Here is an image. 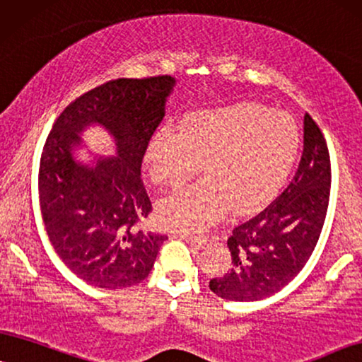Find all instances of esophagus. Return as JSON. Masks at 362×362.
I'll use <instances>...</instances> for the list:
<instances>
[{
  "instance_id": "34e87169",
  "label": "esophagus",
  "mask_w": 362,
  "mask_h": 362,
  "mask_svg": "<svg viewBox=\"0 0 362 362\" xmlns=\"http://www.w3.org/2000/svg\"><path fill=\"white\" fill-rule=\"evenodd\" d=\"M180 237L184 240L189 242L192 245H197V247H202L207 244V237H202V235H190V234H180Z\"/></svg>"
}]
</instances>
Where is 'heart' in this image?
I'll return each mask as SVG.
<instances>
[{"label":"heart","instance_id":"obj_1","mask_svg":"<svg viewBox=\"0 0 362 362\" xmlns=\"http://www.w3.org/2000/svg\"><path fill=\"white\" fill-rule=\"evenodd\" d=\"M300 145L299 127L284 112L259 103H235L185 117L180 128L167 125L150 140L145 165L153 182L180 187L199 173V184L158 204L163 226L202 232L228 210L254 212L281 189Z\"/></svg>","mask_w":362,"mask_h":362}]
</instances>
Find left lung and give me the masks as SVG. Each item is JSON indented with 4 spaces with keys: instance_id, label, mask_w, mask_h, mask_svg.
Here are the masks:
<instances>
[{
    "instance_id": "obj_1",
    "label": "left lung",
    "mask_w": 362,
    "mask_h": 362,
    "mask_svg": "<svg viewBox=\"0 0 362 362\" xmlns=\"http://www.w3.org/2000/svg\"><path fill=\"white\" fill-rule=\"evenodd\" d=\"M331 192L326 139L310 115L304 117L299 168L271 205L232 230L227 245L232 267L209 287L227 300L250 303L276 294L303 271L321 235Z\"/></svg>"
}]
</instances>
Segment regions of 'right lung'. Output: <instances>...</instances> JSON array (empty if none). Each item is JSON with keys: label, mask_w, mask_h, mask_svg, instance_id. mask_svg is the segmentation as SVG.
Segmentation results:
<instances>
[{"label": "right lung", "mask_w": 362, "mask_h": 362, "mask_svg": "<svg viewBox=\"0 0 362 362\" xmlns=\"http://www.w3.org/2000/svg\"><path fill=\"white\" fill-rule=\"evenodd\" d=\"M173 86L168 75L107 81L63 110L43 147L38 189L49 242L73 274L100 289L144 281L168 239L136 223L152 212L141 160ZM90 124L103 126L117 145L115 158L93 166L72 157Z\"/></svg>", "instance_id": "right-lung-1"}]
</instances>
